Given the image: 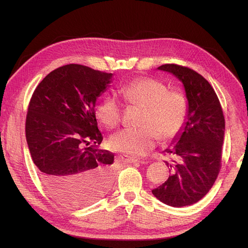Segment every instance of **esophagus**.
<instances>
[{
	"instance_id": "esophagus-1",
	"label": "esophagus",
	"mask_w": 248,
	"mask_h": 248,
	"mask_svg": "<svg viewBox=\"0 0 248 248\" xmlns=\"http://www.w3.org/2000/svg\"><path fill=\"white\" fill-rule=\"evenodd\" d=\"M122 161H124V162H125V163H137V162H140V163H145L144 161H140V160H139V159H137V158H123L122 157Z\"/></svg>"
}]
</instances>
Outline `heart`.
<instances>
[{"mask_svg":"<svg viewBox=\"0 0 248 248\" xmlns=\"http://www.w3.org/2000/svg\"><path fill=\"white\" fill-rule=\"evenodd\" d=\"M119 93L126 106L142 109L139 125L112 136V150L131 155H142L158 139L169 141L177 138L186 124L189 102L180 89L168 86L153 77H140L123 86ZM95 117L106 128L112 129L122 122V108L115 98L104 97L95 108Z\"/></svg>","mask_w":248,"mask_h":248,"instance_id":"b5f03b06","label":"heart"}]
</instances>
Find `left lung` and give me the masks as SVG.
Segmentation results:
<instances>
[{
    "mask_svg": "<svg viewBox=\"0 0 248 248\" xmlns=\"http://www.w3.org/2000/svg\"><path fill=\"white\" fill-rule=\"evenodd\" d=\"M183 82L189 112L177 144L165 150L171 176L152 192L173 207L189 206L209 192L218 177L222 160L225 120L222 107L211 84L195 70L178 64L159 67Z\"/></svg>",
    "mask_w": 248,
    "mask_h": 248,
    "instance_id": "8db88e82",
    "label": "left lung"
}]
</instances>
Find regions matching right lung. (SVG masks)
I'll list each match as a JSON object with an SVG mask.
<instances>
[{
    "mask_svg": "<svg viewBox=\"0 0 248 248\" xmlns=\"http://www.w3.org/2000/svg\"><path fill=\"white\" fill-rule=\"evenodd\" d=\"M111 73L80 64L51 71L30 99L25 133L32 161L46 190L68 206L101 198L113 182V154L103 140L94 106Z\"/></svg>",
    "mask_w": 248,
    "mask_h": 248,
    "instance_id": "1",
    "label": "right lung"
}]
</instances>
